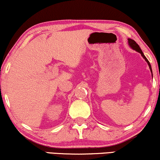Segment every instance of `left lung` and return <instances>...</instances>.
<instances>
[{"label": "left lung", "instance_id": "left-lung-1", "mask_svg": "<svg viewBox=\"0 0 160 160\" xmlns=\"http://www.w3.org/2000/svg\"><path fill=\"white\" fill-rule=\"evenodd\" d=\"M128 43H129V45L130 46V47L132 48V49L135 50V51L138 52L139 53H141L142 57H143V58L144 59H145V60L146 61V62H147L148 66H149V68H150V70H151V71H152V67H151L150 62H148V60H147V58H146V57H145V55H144V54H143V52H142V50L141 49V48H140L138 44V43H137L136 42H135V41L134 40H132V39H130V38L128 39Z\"/></svg>", "mask_w": 160, "mask_h": 160}]
</instances>
